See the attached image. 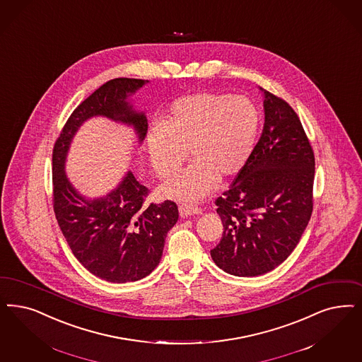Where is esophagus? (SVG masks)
Returning <instances> with one entry per match:
<instances>
[{
  "label": "esophagus",
  "instance_id": "obj_1",
  "mask_svg": "<svg viewBox=\"0 0 362 362\" xmlns=\"http://www.w3.org/2000/svg\"><path fill=\"white\" fill-rule=\"evenodd\" d=\"M179 212H180V216L182 218H187L191 215H199L202 214V209L198 207L197 204H192V203H185L179 207Z\"/></svg>",
  "mask_w": 362,
  "mask_h": 362
}]
</instances>
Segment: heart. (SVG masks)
<instances>
[{
	"instance_id": "heart-1",
	"label": "heart",
	"mask_w": 362,
	"mask_h": 362,
	"mask_svg": "<svg viewBox=\"0 0 362 362\" xmlns=\"http://www.w3.org/2000/svg\"><path fill=\"white\" fill-rule=\"evenodd\" d=\"M261 127L255 103L243 95L197 92L175 100L162 124L151 125L147 150L159 176L194 163L160 188L164 197L200 199L219 182L235 177L250 160Z\"/></svg>"
}]
</instances>
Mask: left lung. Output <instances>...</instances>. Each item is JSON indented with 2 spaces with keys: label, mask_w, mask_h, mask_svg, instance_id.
<instances>
[{
  "label": "left lung",
  "mask_w": 362,
  "mask_h": 362,
  "mask_svg": "<svg viewBox=\"0 0 362 362\" xmlns=\"http://www.w3.org/2000/svg\"><path fill=\"white\" fill-rule=\"evenodd\" d=\"M263 92L262 135L246 167L215 200L223 235L212 261L237 276L274 270L298 245L313 211L314 152L297 113Z\"/></svg>",
  "instance_id": "left-lung-1"
}]
</instances>
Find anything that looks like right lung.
Instances as JSON below:
<instances>
[{
	"label": "right lung",
	"mask_w": 362,
	"mask_h": 362,
	"mask_svg": "<svg viewBox=\"0 0 362 362\" xmlns=\"http://www.w3.org/2000/svg\"><path fill=\"white\" fill-rule=\"evenodd\" d=\"M146 83L120 77L103 84L69 116L53 147V210L64 238L90 274L113 284L135 282L153 272L167 233L177 222V206L171 200L147 204L148 188L131 171L105 197L88 199L66 177L65 160L78 127L93 116L132 125L141 143L147 117L127 99Z\"/></svg>",
	"instance_id": "right-lung-1"
}]
</instances>
